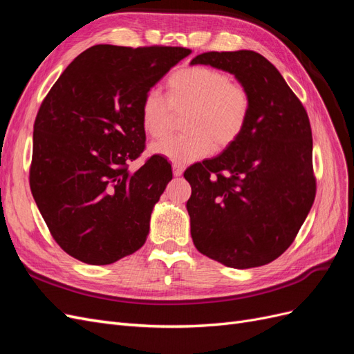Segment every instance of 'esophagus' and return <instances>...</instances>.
I'll return each instance as SVG.
<instances>
[{
	"label": "esophagus",
	"mask_w": 354,
	"mask_h": 354,
	"mask_svg": "<svg viewBox=\"0 0 354 354\" xmlns=\"http://www.w3.org/2000/svg\"><path fill=\"white\" fill-rule=\"evenodd\" d=\"M183 171H185V167H183V165L173 164V173H174L176 177H180L181 174H183Z\"/></svg>",
	"instance_id": "34e87169"
}]
</instances>
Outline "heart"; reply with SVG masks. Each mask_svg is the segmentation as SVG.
<instances>
[{
    "mask_svg": "<svg viewBox=\"0 0 354 354\" xmlns=\"http://www.w3.org/2000/svg\"><path fill=\"white\" fill-rule=\"evenodd\" d=\"M142 125L152 138L165 137L176 115H186L181 136L152 146L174 164L186 165L236 143L251 115V94L245 85L211 66H185L169 75L167 97L149 90L140 108Z\"/></svg>",
    "mask_w": 354,
    "mask_h": 354,
    "instance_id": "obj_1",
    "label": "heart"
}]
</instances>
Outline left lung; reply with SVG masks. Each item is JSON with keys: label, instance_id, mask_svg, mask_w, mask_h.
Instances as JSON below:
<instances>
[{"label": "left lung", "instance_id": "8db88e82", "mask_svg": "<svg viewBox=\"0 0 354 354\" xmlns=\"http://www.w3.org/2000/svg\"><path fill=\"white\" fill-rule=\"evenodd\" d=\"M190 63L233 73L251 94L239 140L185 171L192 239L199 252L233 269L272 263L291 246L316 196L308 115L259 53L208 51Z\"/></svg>", "mask_w": 354, "mask_h": 354}]
</instances>
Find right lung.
Wrapping results in <instances>:
<instances>
[{
	"label": "right lung",
	"instance_id": "right-lung-1",
	"mask_svg": "<svg viewBox=\"0 0 354 354\" xmlns=\"http://www.w3.org/2000/svg\"><path fill=\"white\" fill-rule=\"evenodd\" d=\"M189 55L185 47L93 46L42 100L29 186L53 239L73 259L112 264L146 242L173 169L159 155L128 169L146 147L142 102Z\"/></svg>",
	"mask_w": 354,
	"mask_h": 354
}]
</instances>
